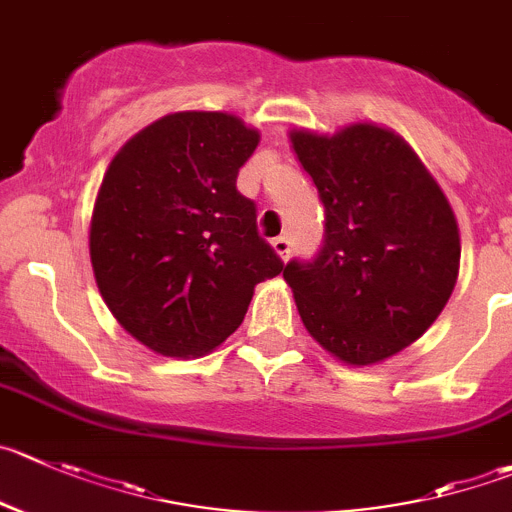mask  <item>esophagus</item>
<instances>
[{
	"label": "esophagus",
	"mask_w": 512,
	"mask_h": 512,
	"mask_svg": "<svg viewBox=\"0 0 512 512\" xmlns=\"http://www.w3.org/2000/svg\"><path fill=\"white\" fill-rule=\"evenodd\" d=\"M271 248H274L276 256H279L281 261H286V259H289V253H291V241L286 236H279V238H274V241H271Z\"/></svg>",
	"instance_id": "obj_1"
}]
</instances>
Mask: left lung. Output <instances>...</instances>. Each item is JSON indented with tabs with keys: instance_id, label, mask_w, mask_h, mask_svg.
<instances>
[{
	"instance_id": "8db88e82",
	"label": "left lung",
	"mask_w": 512,
	"mask_h": 512,
	"mask_svg": "<svg viewBox=\"0 0 512 512\" xmlns=\"http://www.w3.org/2000/svg\"><path fill=\"white\" fill-rule=\"evenodd\" d=\"M326 211L311 264H286L306 332L349 367L394 357L435 324L460 271L450 201L402 135L377 123L289 130Z\"/></svg>"
}]
</instances>
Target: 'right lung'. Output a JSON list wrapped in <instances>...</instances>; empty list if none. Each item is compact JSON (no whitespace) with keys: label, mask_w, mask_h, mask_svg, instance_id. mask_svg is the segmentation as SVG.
<instances>
[{"label":"right lung","mask_w":512,"mask_h":512,"mask_svg":"<svg viewBox=\"0 0 512 512\" xmlns=\"http://www.w3.org/2000/svg\"><path fill=\"white\" fill-rule=\"evenodd\" d=\"M261 133L221 110L163 115L115 153L90 221L97 289L155 354L203 357L241 326L284 264L236 191Z\"/></svg>","instance_id":"right-lung-1"}]
</instances>
